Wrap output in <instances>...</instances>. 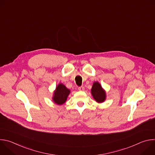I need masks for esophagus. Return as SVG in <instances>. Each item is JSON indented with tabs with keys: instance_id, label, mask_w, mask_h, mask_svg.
I'll return each mask as SVG.
<instances>
[{
	"instance_id": "1",
	"label": "esophagus",
	"mask_w": 155,
	"mask_h": 155,
	"mask_svg": "<svg viewBox=\"0 0 155 155\" xmlns=\"http://www.w3.org/2000/svg\"><path fill=\"white\" fill-rule=\"evenodd\" d=\"M78 90L80 91H83L84 90V87L83 86H80L78 87Z\"/></svg>"
}]
</instances>
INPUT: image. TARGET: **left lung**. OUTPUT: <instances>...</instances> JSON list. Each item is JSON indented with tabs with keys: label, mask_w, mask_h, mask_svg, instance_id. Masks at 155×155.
<instances>
[{
	"label": "left lung",
	"mask_w": 155,
	"mask_h": 155,
	"mask_svg": "<svg viewBox=\"0 0 155 155\" xmlns=\"http://www.w3.org/2000/svg\"><path fill=\"white\" fill-rule=\"evenodd\" d=\"M91 93L94 99L97 103H102L106 99L105 90L98 81H94L93 83Z\"/></svg>",
	"instance_id": "left-lung-1"
}]
</instances>
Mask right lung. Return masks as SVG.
Listing matches in <instances>:
<instances>
[{
  "label": "right lung",
  "instance_id": "obj_1",
  "mask_svg": "<svg viewBox=\"0 0 155 155\" xmlns=\"http://www.w3.org/2000/svg\"><path fill=\"white\" fill-rule=\"evenodd\" d=\"M70 93L71 90H69L64 84L60 83L57 85L55 90L53 92L52 100L54 104L61 105L67 101Z\"/></svg>",
  "mask_w": 155,
  "mask_h": 155
}]
</instances>
